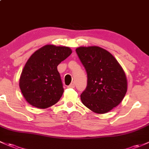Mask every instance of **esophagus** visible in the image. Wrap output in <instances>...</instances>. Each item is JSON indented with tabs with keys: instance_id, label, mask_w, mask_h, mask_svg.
<instances>
[{
	"instance_id": "obj_1",
	"label": "esophagus",
	"mask_w": 149,
	"mask_h": 149,
	"mask_svg": "<svg viewBox=\"0 0 149 149\" xmlns=\"http://www.w3.org/2000/svg\"><path fill=\"white\" fill-rule=\"evenodd\" d=\"M68 88H73L75 87V84H74V82L71 83V84H70V85L68 86Z\"/></svg>"
}]
</instances>
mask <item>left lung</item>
Listing matches in <instances>:
<instances>
[{
    "instance_id": "obj_1",
    "label": "left lung",
    "mask_w": 149,
    "mask_h": 149,
    "mask_svg": "<svg viewBox=\"0 0 149 149\" xmlns=\"http://www.w3.org/2000/svg\"><path fill=\"white\" fill-rule=\"evenodd\" d=\"M76 51L88 77L86 88L81 95L83 104L95 113L110 111L127 91L124 70L114 56L101 47L81 46Z\"/></svg>"
}]
</instances>
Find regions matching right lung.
Masks as SVG:
<instances>
[{"mask_svg": "<svg viewBox=\"0 0 149 149\" xmlns=\"http://www.w3.org/2000/svg\"><path fill=\"white\" fill-rule=\"evenodd\" d=\"M71 53L69 47L48 44L31 55L19 80L22 94L29 104L44 109L60 100L63 88L57 66Z\"/></svg>", "mask_w": 149, "mask_h": 149, "instance_id": "add662e5", "label": "right lung"}]
</instances>
